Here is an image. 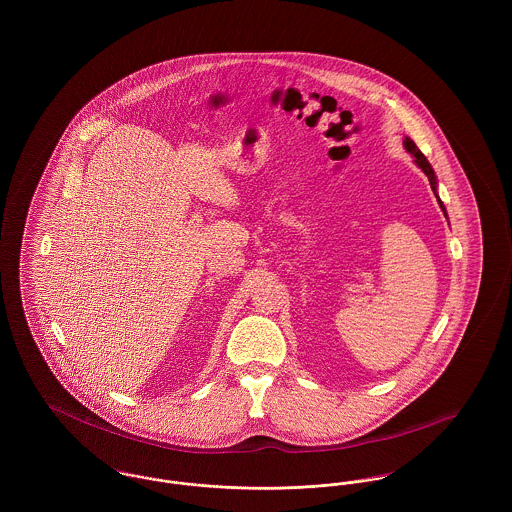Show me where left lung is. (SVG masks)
<instances>
[{"mask_svg": "<svg viewBox=\"0 0 512 512\" xmlns=\"http://www.w3.org/2000/svg\"><path fill=\"white\" fill-rule=\"evenodd\" d=\"M404 147L416 157V163H418V167H422V171L428 175V179H430V185H432V189H434V193H436V173H434V169H432V165L428 163V159L424 157V153L418 149V146L410 140V138H406L404 140ZM439 207H441V211L445 213V209H443V203L439 201Z\"/></svg>", "mask_w": 512, "mask_h": 512, "instance_id": "1", "label": "left lung"}]
</instances>
